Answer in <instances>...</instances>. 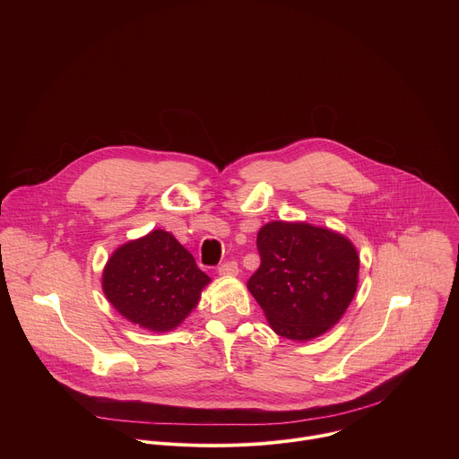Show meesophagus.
<instances>
[{"label": "esophagus", "instance_id": "esophagus-1", "mask_svg": "<svg viewBox=\"0 0 459 459\" xmlns=\"http://www.w3.org/2000/svg\"><path fill=\"white\" fill-rule=\"evenodd\" d=\"M220 276H238L239 269H238V264L236 261H229V264H223L220 269H218Z\"/></svg>", "mask_w": 459, "mask_h": 459}]
</instances>
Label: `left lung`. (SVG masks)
I'll list each match as a JSON object with an SVG mask.
<instances>
[{
  "label": "left lung",
  "instance_id": "1",
  "mask_svg": "<svg viewBox=\"0 0 459 459\" xmlns=\"http://www.w3.org/2000/svg\"><path fill=\"white\" fill-rule=\"evenodd\" d=\"M261 265L247 289L271 329L292 342H310L343 317L359 281L354 243L307 221H269L257 232Z\"/></svg>",
  "mask_w": 459,
  "mask_h": 459
}]
</instances>
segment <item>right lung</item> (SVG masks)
Instances as JSON below:
<instances>
[{
  "label": "right lung",
  "mask_w": 459,
  "mask_h": 459,
  "mask_svg": "<svg viewBox=\"0 0 459 459\" xmlns=\"http://www.w3.org/2000/svg\"><path fill=\"white\" fill-rule=\"evenodd\" d=\"M211 278L167 230L119 245L101 274L108 303L130 323L151 333H170L198 307Z\"/></svg>",
  "instance_id": "obj_1"
}]
</instances>
